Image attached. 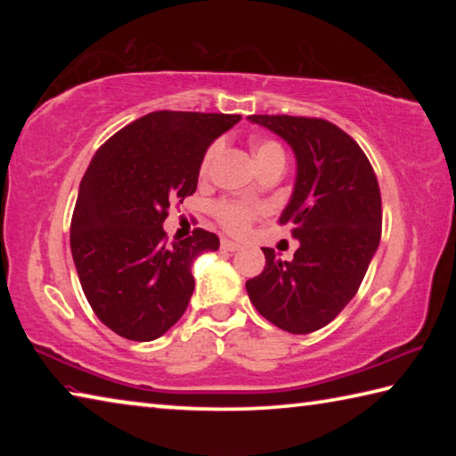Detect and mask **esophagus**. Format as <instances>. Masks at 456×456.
<instances>
[{
    "label": "esophagus",
    "mask_w": 456,
    "mask_h": 456,
    "mask_svg": "<svg viewBox=\"0 0 456 456\" xmlns=\"http://www.w3.org/2000/svg\"><path fill=\"white\" fill-rule=\"evenodd\" d=\"M239 243H235V241H229V239H223L221 241V249L223 251H229V253H235V251H239Z\"/></svg>",
    "instance_id": "1"
}]
</instances>
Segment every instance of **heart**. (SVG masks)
<instances>
[{
	"instance_id": "obj_1",
	"label": "heart",
	"mask_w": 456,
	"mask_h": 456,
	"mask_svg": "<svg viewBox=\"0 0 456 456\" xmlns=\"http://www.w3.org/2000/svg\"><path fill=\"white\" fill-rule=\"evenodd\" d=\"M219 151H221L219 142H213L209 149H207L203 160H200V175L209 173V168L213 165V160L217 159ZM253 154H256L259 165H264V163H267V160H273V159L285 160L283 149L273 141L253 142ZM259 211H261L259 207L243 203V200H225V203L217 205V217L223 223V227L229 229L231 233H243V231L249 227V223L253 221V217H256Z\"/></svg>"
}]
</instances>
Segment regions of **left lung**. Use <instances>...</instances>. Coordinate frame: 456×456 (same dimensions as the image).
<instances>
[{"mask_svg":"<svg viewBox=\"0 0 456 456\" xmlns=\"http://www.w3.org/2000/svg\"><path fill=\"white\" fill-rule=\"evenodd\" d=\"M247 120L281 136L296 154V183L280 223L299 247L291 261L264 247V272L245 288L273 326L310 334L334 320L364 280L380 243V189L364 151L331 122L288 114Z\"/></svg>","mask_w":456,"mask_h":456,"instance_id":"left-lung-1","label":"left lung"}]
</instances>
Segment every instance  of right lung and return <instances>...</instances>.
Segmentation results:
<instances>
[{
    "label": "right lung",
    "mask_w": 456,
    "mask_h": 456,
    "mask_svg": "<svg viewBox=\"0 0 456 456\" xmlns=\"http://www.w3.org/2000/svg\"><path fill=\"white\" fill-rule=\"evenodd\" d=\"M239 114L159 110L100 146L82 176L70 247L88 304L104 326L151 342L181 320L195 289L192 264L219 249L195 229L167 245L163 223L175 200L197 191L200 160Z\"/></svg>",
    "instance_id": "1"
}]
</instances>
